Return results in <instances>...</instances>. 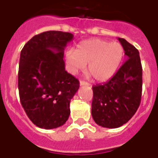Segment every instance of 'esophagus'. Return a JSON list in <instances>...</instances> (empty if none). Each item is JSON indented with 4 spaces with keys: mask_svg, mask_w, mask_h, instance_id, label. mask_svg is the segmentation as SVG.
I'll return each mask as SVG.
<instances>
[{
    "mask_svg": "<svg viewBox=\"0 0 158 158\" xmlns=\"http://www.w3.org/2000/svg\"><path fill=\"white\" fill-rule=\"evenodd\" d=\"M80 85H86V86H88V85H89V84L88 82H86V81H81Z\"/></svg>",
    "mask_w": 158,
    "mask_h": 158,
    "instance_id": "obj_1",
    "label": "esophagus"
}]
</instances>
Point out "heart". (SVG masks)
Instances as JSON below:
<instances>
[{
    "label": "heart",
    "mask_w": 158,
    "mask_h": 158,
    "mask_svg": "<svg viewBox=\"0 0 158 158\" xmlns=\"http://www.w3.org/2000/svg\"><path fill=\"white\" fill-rule=\"evenodd\" d=\"M124 55V48L118 42L95 38L81 42L77 50H68L65 59L73 74L84 70L88 64V73L92 77L103 81L116 73Z\"/></svg>",
    "instance_id": "heart-1"
}]
</instances>
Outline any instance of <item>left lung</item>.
<instances>
[{
	"label": "left lung",
	"mask_w": 158,
	"mask_h": 158,
	"mask_svg": "<svg viewBox=\"0 0 158 158\" xmlns=\"http://www.w3.org/2000/svg\"><path fill=\"white\" fill-rule=\"evenodd\" d=\"M118 41L124 48L127 60L113 77L92 87L91 114L96 124L117 128L133 117L140 104L142 65L139 50L123 38Z\"/></svg>",
	"instance_id": "1"
}]
</instances>
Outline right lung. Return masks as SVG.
I'll return each mask as SVG.
<instances>
[{
	"instance_id": "add662e5",
	"label": "right lung",
	"mask_w": 158,
	"mask_h": 158,
	"mask_svg": "<svg viewBox=\"0 0 158 158\" xmlns=\"http://www.w3.org/2000/svg\"><path fill=\"white\" fill-rule=\"evenodd\" d=\"M73 35L47 31L34 36L21 50L18 74L20 102L33 124L61 127L70 115V102L79 81L65 71L64 48Z\"/></svg>"
}]
</instances>
